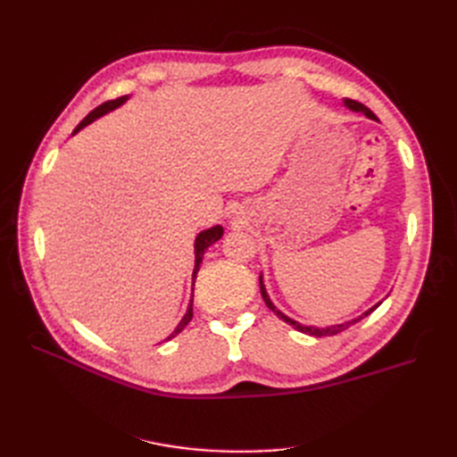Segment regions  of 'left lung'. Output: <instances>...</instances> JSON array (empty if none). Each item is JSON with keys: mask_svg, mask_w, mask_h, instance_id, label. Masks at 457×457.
I'll return each mask as SVG.
<instances>
[{"mask_svg": "<svg viewBox=\"0 0 457 457\" xmlns=\"http://www.w3.org/2000/svg\"><path fill=\"white\" fill-rule=\"evenodd\" d=\"M345 106L347 108H351V110H354V112H362L366 118H370V120H376L378 121V116L371 112V110L368 108V106H364L362 103H358V101H353V99H345ZM259 286H261V295H262V301L267 303V307L278 316V318H282L284 322H287L289 326H294L297 331H301V334H309V336H314V337H324V336H336V334H341L343 329H347V328H351L353 324H356V322H361L364 316H368L370 312H373L376 311L378 307H379V303L378 305H373L371 309H368L362 316H358V318H353L351 322H345V324H337V326H329V328H314V326H303V324H299V322H295V320H292V318L289 316H286L284 312H280L278 309H276L274 305H272V301H270V297H269V294H267V289H265V284H262V276H259Z\"/></svg>", "mask_w": 457, "mask_h": 457, "instance_id": "1", "label": "left lung"}]
</instances>
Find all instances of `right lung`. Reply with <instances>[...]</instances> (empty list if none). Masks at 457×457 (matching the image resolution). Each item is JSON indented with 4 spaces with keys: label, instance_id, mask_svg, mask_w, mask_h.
I'll list each match as a JSON object with an SVG mask.
<instances>
[{
    "label": "right lung",
    "instance_id": "right-lung-1",
    "mask_svg": "<svg viewBox=\"0 0 457 457\" xmlns=\"http://www.w3.org/2000/svg\"><path fill=\"white\" fill-rule=\"evenodd\" d=\"M126 101H128V95H126V96H120V99H114V101H106V103H103L101 106H96V108L93 110V112H89L84 120H81V121L78 123V128L74 129V133H78L81 128H86L87 123L95 121L96 118L104 116L106 112H110V110H114V108L121 106ZM74 133H72V135H74ZM220 237H223V227H219V225H215V227H212V228H207V230H202V232L198 234L196 242H195V257H196V259H195V272H192V278H196V274H198V270H200V262H202V259H204V253H205L207 247H210L212 244H215ZM190 320H192V299H190V305H188V309H187V314L183 316V320L179 322V326L173 329V334H171L168 339H171V337L181 334V331L185 329V326H187Z\"/></svg>",
    "mask_w": 457,
    "mask_h": 457
}]
</instances>
